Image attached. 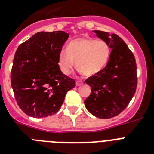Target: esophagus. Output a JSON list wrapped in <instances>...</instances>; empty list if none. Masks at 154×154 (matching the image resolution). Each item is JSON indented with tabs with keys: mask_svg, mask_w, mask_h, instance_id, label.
Here are the masks:
<instances>
[{
	"mask_svg": "<svg viewBox=\"0 0 154 154\" xmlns=\"http://www.w3.org/2000/svg\"><path fill=\"white\" fill-rule=\"evenodd\" d=\"M82 84H83V83H82V82H81V81H77V82H76V85H77V86H80V85H82Z\"/></svg>",
	"mask_w": 154,
	"mask_h": 154,
	"instance_id": "34e87169",
	"label": "esophagus"
}]
</instances>
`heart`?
<instances>
[{
  "label": "heart",
  "instance_id": "b5f03b06",
  "mask_svg": "<svg viewBox=\"0 0 154 154\" xmlns=\"http://www.w3.org/2000/svg\"><path fill=\"white\" fill-rule=\"evenodd\" d=\"M111 49L107 42L91 38L72 40L66 50H61L57 57V65L64 74H69L74 66L82 75L91 77L106 66Z\"/></svg>",
  "mask_w": 154,
  "mask_h": 154
}]
</instances>
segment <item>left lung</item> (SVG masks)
<instances>
[{
    "instance_id": "left-lung-1",
    "label": "left lung",
    "mask_w": 154,
    "mask_h": 154,
    "mask_svg": "<svg viewBox=\"0 0 154 154\" xmlns=\"http://www.w3.org/2000/svg\"><path fill=\"white\" fill-rule=\"evenodd\" d=\"M96 36L107 42L112 49L104 69L85 82L91 94L85 101L87 110L94 116L108 119L127 107L136 91L137 65L134 54L117 34L94 30Z\"/></svg>"
}]
</instances>
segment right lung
<instances>
[{
	"label": "right lung",
	"instance_id": "add662e5",
	"mask_svg": "<svg viewBox=\"0 0 154 154\" xmlns=\"http://www.w3.org/2000/svg\"><path fill=\"white\" fill-rule=\"evenodd\" d=\"M69 38L64 31L39 32L18 46L11 71L16 101L25 114L36 118L58 112L75 81L57 65L58 54Z\"/></svg>",
	"mask_w": 154,
	"mask_h": 154
}]
</instances>
